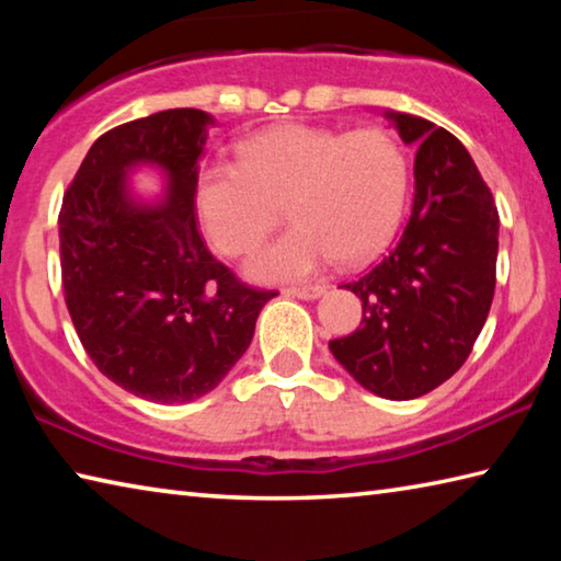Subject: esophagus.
Masks as SVG:
<instances>
[{
	"label": "esophagus",
	"mask_w": 561,
	"mask_h": 561,
	"mask_svg": "<svg viewBox=\"0 0 561 561\" xmlns=\"http://www.w3.org/2000/svg\"><path fill=\"white\" fill-rule=\"evenodd\" d=\"M284 294L289 297H299V299H317L324 294V284H304V287H287Z\"/></svg>",
	"instance_id": "obj_1"
}]
</instances>
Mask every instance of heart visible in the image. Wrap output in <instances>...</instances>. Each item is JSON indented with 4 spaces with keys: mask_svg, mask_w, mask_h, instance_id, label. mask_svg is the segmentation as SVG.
<instances>
[{
    "mask_svg": "<svg viewBox=\"0 0 561 561\" xmlns=\"http://www.w3.org/2000/svg\"><path fill=\"white\" fill-rule=\"evenodd\" d=\"M234 156L237 163L201 173L197 213L217 252L247 257L284 207L294 227L250 264L257 279H297L334 257L356 267L374 260L403 220L408 158L381 128L287 123L237 144Z\"/></svg>",
    "mask_w": 561,
    "mask_h": 561,
    "instance_id": "obj_1",
    "label": "heart"
}]
</instances>
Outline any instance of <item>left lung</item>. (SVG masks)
Segmentation results:
<instances>
[{"instance_id": "left-lung-1", "label": "left lung", "mask_w": 561, "mask_h": 561, "mask_svg": "<svg viewBox=\"0 0 561 561\" xmlns=\"http://www.w3.org/2000/svg\"><path fill=\"white\" fill-rule=\"evenodd\" d=\"M417 144L413 210L386 257L344 284L360 299V327L329 341L368 391L408 401L458 371L485 327L497 267L495 201L458 138L431 121L386 111Z\"/></svg>"}]
</instances>
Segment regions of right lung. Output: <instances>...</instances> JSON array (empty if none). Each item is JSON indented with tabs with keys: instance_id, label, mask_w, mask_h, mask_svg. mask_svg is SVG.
I'll return each instance as SVG.
<instances>
[{
	"instance_id": "obj_1",
	"label": "right lung",
	"mask_w": 561,
	"mask_h": 561,
	"mask_svg": "<svg viewBox=\"0 0 561 561\" xmlns=\"http://www.w3.org/2000/svg\"><path fill=\"white\" fill-rule=\"evenodd\" d=\"M210 113L170 108L103 133L59 213L64 299L103 376L153 403H185L240 360L274 289L244 284L197 230V160ZM158 162L167 201L136 208L125 168Z\"/></svg>"
}]
</instances>
